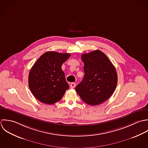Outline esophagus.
Masks as SVG:
<instances>
[{
    "mask_svg": "<svg viewBox=\"0 0 148 148\" xmlns=\"http://www.w3.org/2000/svg\"><path fill=\"white\" fill-rule=\"evenodd\" d=\"M75 86H76V84L74 83V82H73V83H71V84H70V87L71 88H74L75 87Z\"/></svg>",
    "mask_w": 148,
    "mask_h": 148,
    "instance_id": "obj_1",
    "label": "esophagus"
}]
</instances>
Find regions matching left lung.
I'll use <instances>...</instances> for the list:
<instances>
[{"mask_svg": "<svg viewBox=\"0 0 148 148\" xmlns=\"http://www.w3.org/2000/svg\"><path fill=\"white\" fill-rule=\"evenodd\" d=\"M81 58L85 75L75 90L86 103L99 105L109 99L116 88V70L107 56L98 50L83 54Z\"/></svg>", "mask_w": 148, "mask_h": 148, "instance_id": "8db88e82", "label": "left lung"}]
</instances>
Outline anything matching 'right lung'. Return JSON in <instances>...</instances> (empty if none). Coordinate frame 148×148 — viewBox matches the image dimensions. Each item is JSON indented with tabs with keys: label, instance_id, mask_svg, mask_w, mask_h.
Wrapping results in <instances>:
<instances>
[{
	"label": "right lung",
	"instance_id": "obj_1",
	"mask_svg": "<svg viewBox=\"0 0 148 148\" xmlns=\"http://www.w3.org/2000/svg\"><path fill=\"white\" fill-rule=\"evenodd\" d=\"M70 57L69 53L48 51L32 66L29 75V86L40 102L51 105L60 101L69 86L61 66Z\"/></svg>",
	"mask_w": 148,
	"mask_h": 148
}]
</instances>
